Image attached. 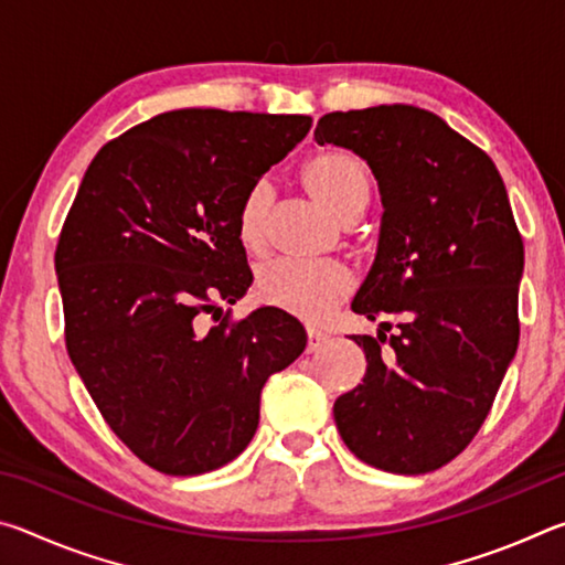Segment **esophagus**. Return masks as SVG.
<instances>
[{"mask_svg": "<svg viewBox=\"0 0 565 565\" xmlns=\"http://www.w3.org/2000/svg\"><path fill=\"white\" fill-rule=\"evenodd\" d=\"M306 337H309V347H306V351H309V353L319 351V349L323 347V343L329 341L327 333H323V331H317V329H309V331H306Z\"/></svg>", "mask_w": 565, "mask_h": 565, "instance_id": "obj_1", "label": "esophagus"}]
</instances>
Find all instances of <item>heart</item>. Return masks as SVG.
<instances>
[{
	"label": "heart",
	"instance_id": "obj_1",
	"mask_svg": "<svg viewBox=\"0 0 565 565\" xmlns=\"http://www.w3.org/2000/svg\"><path fill=\"white\" fill-rule=\"evenodd\" d=\"M301 181L306 191L341 222L356 218L369 202L366 169L349 151L323 149L313 154L301 169ZM271 202V186L266 181H256L242 199L236 234L248 252H262L266 246ZM351 289L353 276L341 264L279 259L262 266L256 276V296L262 303L306 323L327 321Z\"/></svg>",
	"mask_w": 565,
	"mask_h": 565
}]
</instances>
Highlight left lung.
Masks as SVG:
<instances>
[{"mask_svg":"<svg viewBox=\"0 0 565 565\" xmlns=\"http://www.w3.org/2000/svg\"><path fill=\"white\" fill-rule=\"evenodd\" d=\"M313 139L366 161L384 206L351 303L381 319L379 337H351L366 374L333 420L363 463L436 471L471 444L519 349L523 242L503 179L486 151L411 104L323 114ZM388 316L399 331L386 340Z\"/></svg>","mask_w":565,"mask_h":565,"instance_id":"obj_1","label":"left lung"}]
</instances>
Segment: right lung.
Masks as SVG:
<instances>
[{
  "label": "right lung",
  "mask_w": 565,
  "mask_h": 565,
  "mask_svg": "<svg viewBox=\"0 0 565 565\" xmlns=\"http://www.w3.org/2000/svg\"><path fill=\"white\" fill-rule=\"evenodd\" d=\"M309 129L301 114L164 111L104 145L76 191L54 254L66 351L111 431L161 473L234 461L266 379L306 349L274 306L209 329L202 313L252 286L238 206Z\"/></svg>",
  "instance_id": "right-lung-1"
}]
</instances>
